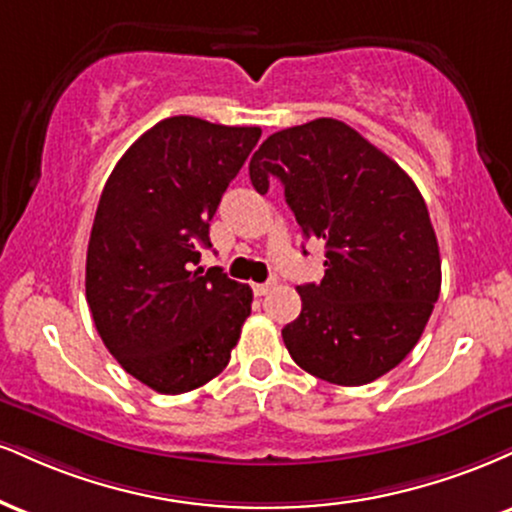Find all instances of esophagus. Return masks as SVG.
<instances>
[{"label": "esophagus", "instance_id": "esophagus-1", "mask_svg": "<svg viewBox=\"0 0 512 512\" xmlns=\"http://www.w3.org/2000/svg\"><path fill=\"white\" fill-rule=\"evenodd\" d=\"M276 286V281H264V283H252V291H255V295H267L272 288Z\"/></svg>", "mask_w": 512, "mask_h": 512}]
</instances>
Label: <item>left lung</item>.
Segmentation results:
<instances>
[{
    "label": "left lung",
    "instance_id": "8db88e82",
    "mask_svg": "<svg viewBox=\"0 0 512 512\" xmlns=\"http://www.w3.org/2000/svg\"><path fill=\"white\" fill-rule=\"evenodd\" d=\"M279 178L305 238L324 240V279L298 286L303 310L283 326L305 372L362 386L391 372L420 341L441 291V257L412 178L336 119L269 135L250 159L267 193Z\"/></svg>",
    "mask_w": 512,
    "mask_h": 512
}]
</instances>
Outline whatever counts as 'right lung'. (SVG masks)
I'll use <instances>...</instances> for the list:
<instances>
[{"label":"right lung","instance_id":"right-lung-1","mask_svg":"<svg viewBox=\"0 0 512 512\" xmlns=\"http://www.w3.org/2000/svg\"><path fill=\"white\" fill-rule=\"evenodd\" d=\"M260 135L171 116L140 135L104 183L85 298L109 353L152 391H193L229 365L252 291L219 267H193L212 248L209 221Z\"/></svg>","mask_w":512,"mask_h":512}]
</instances>
